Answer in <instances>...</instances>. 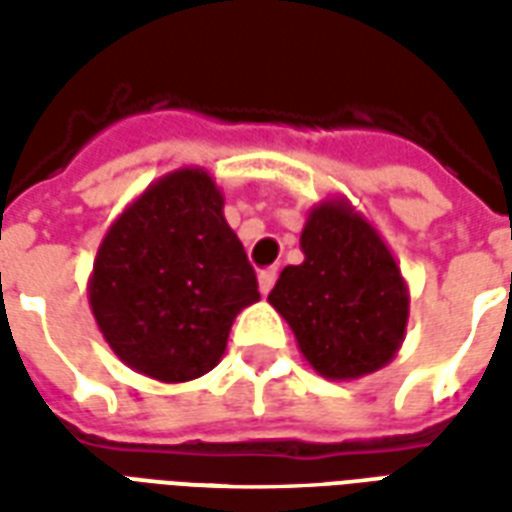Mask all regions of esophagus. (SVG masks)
Here are the masks:
<instances>
[{
  "mask_svg": "<svg viewBox=\"0 0 512 512\" xmlns=\"http://www.w3.org/2000/svg\"><path fill=\"white\" fill-rule=\"evenodd\" d=\"M277 268H263L260 274H257V285H260V293H268V290L274 288V282H277Z\"/></svg>",
  "mask_w": 512,
  "mask_h": 512,
  "instance_id": "obj_1",
  "label": "esophagus"
}]
</instances>
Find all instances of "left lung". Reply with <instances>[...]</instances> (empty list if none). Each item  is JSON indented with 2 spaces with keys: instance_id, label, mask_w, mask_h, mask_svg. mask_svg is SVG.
Returning a JSON list of instances; mask_svg holds the SVG:
<instances>
[{
  "instance_id": "1",
  "label": "left lung",
  "mask_w": 512,
  "mask_h": 512,
  "mask_svg": "<svg viewBox=\"0 0 512 512\" xmlns=\"http://www.w3.org/2000/svg\"><path fill=\"white\" fill-rule=\"evenodd\" d=\"M304 263L268 293L315 373L348 381L395 359L408 323V288L376 227L348 200H323L301 230Z\"/></svg>"
}]
</instances>
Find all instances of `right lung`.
Wrapping results in <instances>:
<instances>
[{
    "label": "right lung",
    "instance_id": "obj_1",
    "mask_svg": "<svg viewBox=\"0 0 512 512\" xmlns=\"http://www.w3.org/2000/svg\"><path fill=\"white\" fill-rule=\"evenodd\" d=\"M200 167L150 183L98 246L90 307L109 348L142 376L180 384L219 365L235 315L260 299L255 268Z\"/></svg>",
    "mask_w": 512,
    "mask_h": 512
}]
</instances>
